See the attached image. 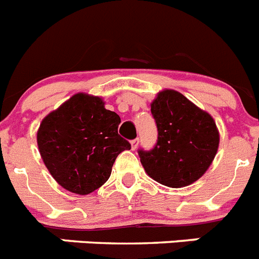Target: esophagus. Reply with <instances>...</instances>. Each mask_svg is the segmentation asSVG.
<instances>
[{
    "label": "esophagus",
    "instance_id": "34e87169",
    "mask_svg": "<svg viewBox=\"0 0 259 259\" xmlns=\"http://www.w3.org/2000/svg\"><path fill=\"white\" fill-rule=\"evenodd\" d=\"M139 143H140V139L139 137H136V139H134V140H131V148L132 150H135L139 146Z\"/></svg>",
    "mask_w": 259,
    "mask_h": 259
}]
</instances>
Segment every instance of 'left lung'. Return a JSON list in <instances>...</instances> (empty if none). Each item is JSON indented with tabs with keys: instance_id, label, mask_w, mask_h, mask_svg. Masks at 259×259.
<instances>
[{
	"instance_id": "obj_1",
	"label": "left lung",
	"mask_w": 259,
	"mask_h": 259,
	"mask_svg": "<svg viewBox=\"0 0 259 259\" xmlns=\"http://www.w3.org/2000/svg\"><path fill=\"white\" fill-rule=\"evenodd\" d=\"M157 143L137 150L146 174L155 182L180 188L205 174L219 145L214 119L176 91L158 93L152 104Z\"/></svg>"
}]
</instances>
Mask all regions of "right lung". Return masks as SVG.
Returning <instances> with one entry per match:
<instances>
[{
    "mask_svg": "<svg viewBox=\"0 0 259 259\" xmlns=\"http://www.w3.org/2000/svg\"><path fill=\"white\" fill-rule=\"evenodd\" d=\"M120 118L101 98L77 93L41 122L37 145L58 184L88 194L110 178L111 168L131 144L118 134Z\"/></svg>",
    "mask_w": 259,
    "mask_h": 259,
    "instance_id": "1",
    "label": "right lung"
}]
</instances>
